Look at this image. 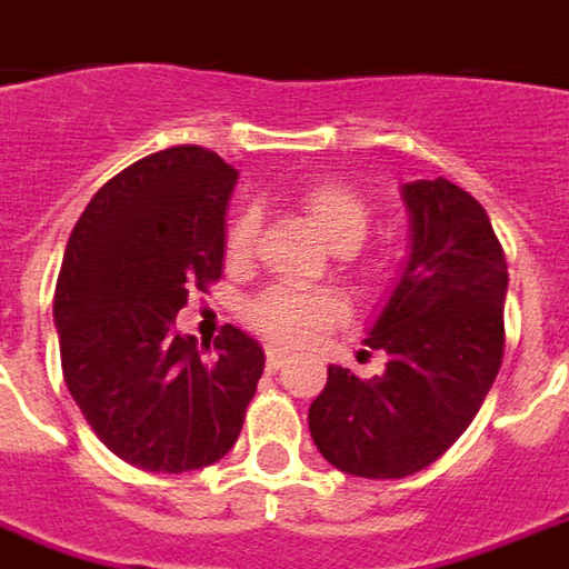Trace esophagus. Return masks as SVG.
Listing matches in <instances>:
<instances>
[{"mask_svg":"<svg viewBox=\"0 0 569 569\" xmlns=\"http://www.w3.org/2000/svg\"><path fill=\"white\" fill-rule=\"evenodd\" d=\"M264 363H268V369H271V372H277V369L286 363V357L277 351V348H268V360H264Z\"/></svg>","mask_w":569,"mask_h":569,"instance_id":"1","label":"esophagus"}]
</instances>
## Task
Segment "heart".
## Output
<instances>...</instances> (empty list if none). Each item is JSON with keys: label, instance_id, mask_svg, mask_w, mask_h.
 Listing matches in <instances>:
<instances>
[{"label": "heart", "instance_id": "1", "mask_svg": "<svg viewBox=\"0 0 569 569\" xmlns=\"http://www.w3.org/2000/svg\"><path fill=\"white\" fill-rule=\"evenodd\" d=\"M301 209L311 218L317 233L336 252H351L363 243L369 230V206L360 193L345 188L339 181H317L301 190ZM258 233V218L252 209H243L230 218L224 233V256L240 264L252 256ZM348 313L345 298L336 289H292V286H273L268 292L249 301L246 320L261 339L277 348H305L317 341L332 326L341 323Z\"/></svg>", "mask_w": 569, "mask_h": 569}]
</instances>
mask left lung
<instances>
[{"instance_id":"left-lung-1","label":"left lung","mask_w":569,"mask_h":569,"mask_svg":"<svg viewBox=\"0 0 569 569\" xmlns=\"http://www.w3.org/2000/svg\"><path fill=\"white\" fill-rule=\"evenodd\" d=\"M409 258L363 345L385 372L329 367L308 409L317 450L345 475L395 480L440 459L478 416L506 351L508 264L483 206L447 178L403 184Z\"/></svg>"}]
</instances>
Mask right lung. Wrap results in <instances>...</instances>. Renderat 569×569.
Masks as SVG:
<instances>
[{"instance_id":"add662e5","label":"right lung","mask_w":569,"mask_h":569,"mask_svg":"<svg viewBox=\"0 0 569 569\" xmlns=\"http://www.w3.org/2000/svg\"><path fill=\"white\" fill-rule=\"evenodd\" d=\"M237 169L181 144L98 190L67 240L54 286L63 381L91 431L122 462L181 475L237 443L264 351L224 326L209 345L174 329L193 289L224 264Z\"/></svg>"}]
</instances>
